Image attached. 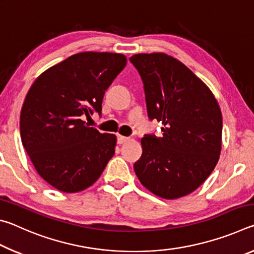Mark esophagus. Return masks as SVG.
I'll list each match as a JSON object with an SVG mask.
<instances>
[{
  "mask_svg": "<svg viewBox=\"0 0 254 254\" xmlns=\"http://www.w3.org/2000/svg\"><path fill=\"white\" fill-rule=\"evenodd\" d=\"M128 140H130V137L123 136V135H118V143H120V144L126 143V142H127Z\"/></svg>",
  "mask_w": 254,
  "mask_h": 254,
  "instance_id": "esophagus-1",
  "label": "esophagus"
}]
</instances>
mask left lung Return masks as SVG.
Segmentation results:
<instances>
[{
    "label": "left lung",
    "mask_w": 254,
    "mask_h": 254,
    "mask_svg": "<svg viewBox=\"0 0 254 254\" xmlns=\"http://www.w3.org/2000/svg\"><path fill=\"white\" fill-rule=\"evenodd\" d=\"M144 84L149 118L161 122L162 136L141 139L134 163L143 186L161 198L177 199L196 190L212 174L222 149V113L203 80L163 53L130 58Z\"/></svg>",
    "instance_id": "1"
}]
</instances>
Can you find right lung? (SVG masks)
Wrapping results in <instances>:
<instances>
[{
  "instance_id": "add662e5",
  "label": "right lung",
  "mask_w": 254,
  "mask_h": 254,
  "mask_svg": "<svg viewBox=\"0 0 254 254\" xmlns=\"http://www.w3.org/2000/svg\"><path fill=\"white\" fill-rule=\"evenodd\" d=\"M126 66L122 54L86 51L48 68L30 87L21 140L37 173L59 191L91 187L114 156L117 135L89 127L83 117L101 114L105 91Z\"/></svg>"
}]
</instances>
